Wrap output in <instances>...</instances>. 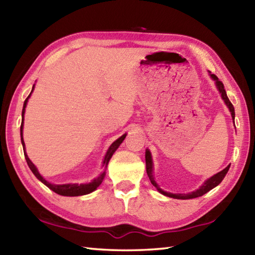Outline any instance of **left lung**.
I'll use <instances>...</instances> for the list:
<instances>
[{
  "label": "left lung",
  "instance_id": "8db88e82",
  "mask_svg": "<svg viewBox=\"0 0 255 255\" xmlns=\"http://www.w3.org/2000/svg\"><path fill=\"white\" fill-rule=\"evenodd\" d=\"M209 75H210V78L215 81L216 88H217V90L219 91V93L221 95V99L224 100L226 106L229 108L230 114H231V117H232V119H234V123H235V107H234V105L231 104V102L229 101L228 96H227V93H226V90L224 88L223 82H220V81L218 80V78L216 77L215 74H211L210 71H209ZM145 167H147V174L149 176V180L151 181V183H152V185L156 189H158L159 193H161L162 195H164V196L171 197V198H175V199H192V198H196V197H199V196H203L204 194L209 192L210 189H213L214 187L219 185V184L221 183V181H223L224 178H225L227 173H228L230 164L227 166L226 169H224L223 171L218 172L217 174H215V175H213L211 177L207 178V180H206L202 184V186H200L199 188L195 189V191H193L191 193H187V194H173V193L165 192V191H163V189L159 187L158 183L155 182V178H154V175H153L152 155H151V152H150L149 149L145 150Z\"/></svg>",
  "mask_w": 255,
  "mask_h": 255
}]
</instances>
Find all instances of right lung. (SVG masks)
I'll list each match as a JSON object with an SVG mask.
<instances>
[{
  "label": "right lung",
  "instance_id": "obj_1",
  "mask_svg": "<svg viewBox=\"0 0 255 255\" xmlns=\"http://www.w3.org/2000/svg\"><path fill=\"white\" fill-rule=\"evenodd\" d=\"M35 89V84L34 86H32L31 89V92L30 94L28 95V97L25 100L24 102V106H23V111H21V125H20V141H21V144H23V149H24V154H25V159H26V162L27 164H28L30 171L34 173V175L39 180L41 183H44L45 185L47 187H49L51 191H53L55 193L59 194V195H62V196H82V195H86V194H90L92 192H94L95 189L99 187L103 180H104V177L106 175V167H107V164L108 162H110L111 158L113 156L114 152L118 149L119 145L122 144V142L124 141V139L126 138L127 133H124L122 137H119L117 140H115L111 145L110 148H108L107 152L104 156V160H103V166L105 167V170L103 171L101 174L95 177L94 180H92L90 183H82V184H77V183H69V184H52L50 182L46 181L44 176L40 175V173L38 172V169L35 166V164L32 163V162L30 161V159L28 158V155H27L26 153V148H25V142H24V139H23V128H24V115H25V108H26V105H27V102H28V99L30 97L32 91H34Z\"/></svg>",
  "mask_w": 255,
  "mask_h": 255
}]
</instances>
